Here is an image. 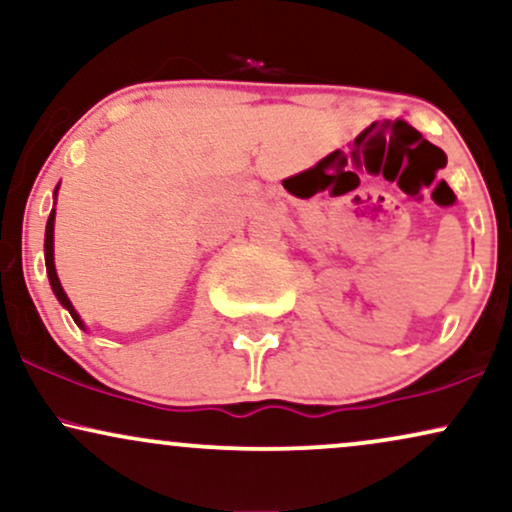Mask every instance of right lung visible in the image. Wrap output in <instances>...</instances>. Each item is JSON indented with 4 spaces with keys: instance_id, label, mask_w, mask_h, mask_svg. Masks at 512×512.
I'll list each match as a JSON object with an SVG mask.
<instances>
[{
    "instance_id": "obj_1",
    "label": "right lung",
    "mask_w": 512,
    "mask_h": 512,
    "mask_svg": "<svg viewBox=\"0 0 512 512\" xmlns=\"http://www.w3.org/2000/svg\"><path fill=\"white\" fill-rule=\"evenodd\" d=\"M45 264H47V276H49V283H52V291H54V295H57L59 303L64 305L66 310L71 312L73 322H76V324L80 326V329H83V322H80L78 312L73 310V305H71L69 295L64 293V288H61V283H59L57 269H54V209H52V214H49V219H47V229H45Z\"/></svg>"
}]
</instances>
